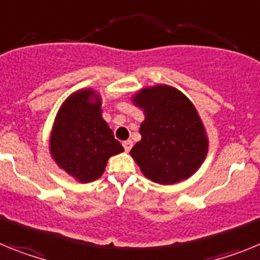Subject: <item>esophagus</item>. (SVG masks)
Listing matches in <instances>:
<instances>
[{
    "mask_svg": "<svg viewBox=\"0 0 260 260\" xmlns=\"http://www.w3.org/2000/svg\"><path fill=\"white\" fill-rule=\"evenodd\" d=\"M123 148H125V151L126 152H128V151L132 150V147H133V142L132 141H126V142H123Z\"/></svg>",
    "mask_w": 260,
    "mask_h": 260,
    "instance_id": "34e87169",
    "label": "esophagus"
}]
</instances>
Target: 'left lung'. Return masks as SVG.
I'll return each mask as SVG.
<instances>
[{
  "mask_svg": "<svg viewBox=\"0 0 260 260\" xmlns=\"http://www.w3.org/2000/svg\"><path fill=\"white\" fill-rule=\"evenodd\" d=\"M132 103L144 114L142 139L130 151L146 178L174 185L192 176L208 153V135L198 110L180 89L168 84L143 87Z\"/></svg>",
  "mask_w": 260,
  "mask_h": 260,
  "instance_id": "obj_1",
  "label": "left lung"
}]
</instances>
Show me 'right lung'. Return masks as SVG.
<instances>
[{"label": "right lung", "instance_id": "add662e5", "mask_svg": "<svg viewBox=\"0 0 260 260\" xmlns=\"http://www.w3.org/2000/svg\"><path fill=\"white\" fill-rule=\"evenodd\" d=\"M123 152L103 118L102 96L80 88L66 98L49 135V153L58 168L80 183L103 176L109 157Z\"/></svg>", "mask_w": 260, "mask_h": 260}]
</instances>
